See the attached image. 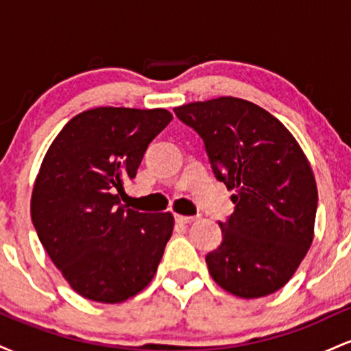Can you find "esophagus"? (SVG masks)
I'll return each instance as SVG.
<instances>
[{
    "label": "esophagus",
    "instance_id": "esophagus-1",
    "mask_svg": "<svg viewBox=\"0 0 351 351\" xmlns=\"http://www.w3.org/2000/svg\"><path fill=\"white\" fill-rule=\"evenodd\" d=\"M198 219V216H183V215H176L175 221L180 224H191Z\"/></svg>",
    "mask_w": 351,
    "mask_h": 351
}]
</instances>
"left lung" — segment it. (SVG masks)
I'll return each instance as SVG.
<instances>
[{"label":"left lung","instance_id":"obj_1","mask_svg":"<svg viewBox=\"0 0 351 351\" xmlns=\"http://www.w3.org/2000/svg\"><path fill=\"white\" fill-rule=\"evenodd\" d=\"M175 115L201 136L234 211L219 223L223 241L206 256L209 274L243 299L284 287L313 239L317 184L291 132L256 104L236 97L193 102Z\"/></svg>","mask_w":351,"mask_h":351}]
</instances>
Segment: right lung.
<instances>
[{
	"label": "right lung",
	"instance_id": "add662e5",
	"mask_svg": "<svg viewBox=\"0 0 351 351\" xmlns=\"http://www.w3.org/2000/svg\"><path fill=\"white\" fill-rule=\"evenodd\" d=\"M165 108L99 107L69 120L44 156L31 198L39 241L79 295L119 304L150 284L173 232L170 213H138L117 191L171 122Z\"/></svg>",
	"mask_w": 351,
	"mask_h": 351
}]
</instances>
